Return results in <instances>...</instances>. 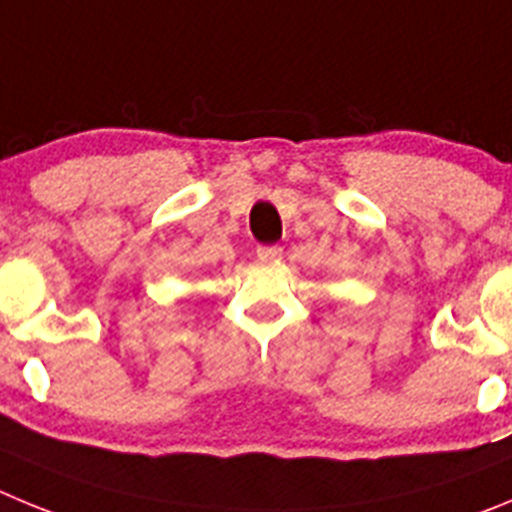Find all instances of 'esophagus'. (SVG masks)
I'll list each match as a JSON object with an SVG mask.
<instances>
[{
    "label": "esophagus",
    "mask_w": 512,
    "mask_h": 512,
    "mask_svg": "<svg viewBox=\"0 0 512 512\" xmlns=\"http://www.w3.org/2000/svg\"><path fill=\"white\" fill-rule=\"evenodd\" d=\"M257 257H260L262 262H278L280 257H283V250L275 245H265V247H257Z\"/></svg>",
    "instance_id": "esophagus-1"
}]
</instances>
